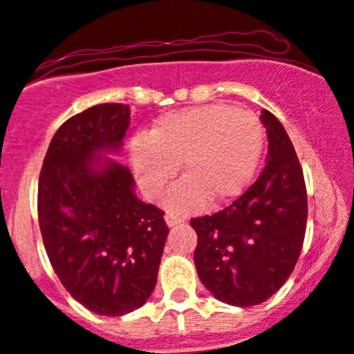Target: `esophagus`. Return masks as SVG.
<instances>
[{
  "label": "esophagus",
  "instance_id": "esophagus-1",
  "mask_svg": "<svg viewBox=\"0 0 354 354\" xmlns=\"http://www.w3.org/2000/svg\"><path fill=\"white\" fill-rule=\"evenodd\" d=\"M166 223H168V227H174V225L185 223V216L176 215V213H166Z\"/></svg>",
  "mask_w": 354,
  "mask_h": 354
}]
</instances>
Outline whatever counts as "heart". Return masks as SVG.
I'll return each instance as SVG.
<instances>
[{
  "label": "heart",
  "mask_w": 354,
  "mask_h": 354,
  "mask_svg": "<svg viewBox=\"0 0 354 354\" xmlns=\"http://www.w3.org/2000/svg\"><path fill=\"white\" fill-rule=\"evenodd\" d=\"M266 133L252 111L225 104L181 109L161 115L131 146V162L147 196H156L183 168L168 205L196 209L205 201H228L245 192L262 159Z\"/></svg>",
  "instance_id": "heart-1"
}]
</instances>
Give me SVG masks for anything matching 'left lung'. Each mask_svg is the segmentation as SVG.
<instances>
[{"instance_id":"8db88e82","label":"left lung","mask_w":354,"mask_h":354,"mask_svg":"<svg viewBox=\"0 0 354 354\" xmlns=\"http://www.w3.org/2000/svg\"><path fill=\"white\" fill-rule=\"evenodd\" d=\"M269 154L262 173L234 203L192 218L195 266L218 301L248 308L267 301L292 274L308 221L304 173L284 126L262 111Z\"/></svg>"}]
</instances>
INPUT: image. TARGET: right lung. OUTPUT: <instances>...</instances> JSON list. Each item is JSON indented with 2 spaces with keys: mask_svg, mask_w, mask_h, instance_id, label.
I'll list each match as a JSON object with an SVG mask.
<instances>
[{
  "mask_svg": "<svg viewBox=\"0 0 354 354\" xmlns=\"http://www.w3.org/2000/svg\"><path fill=\"white\" fill-rule=\"evenodd\" d=\"M129 106L97 104L58 127L38 180V223L53 270L70 296L100 316L141 308L154 290L168 236L165 212L134 195L119 151Z\"/></svg>",
  "mask_w": 354,
  "mask_h": 354,
  "instance_id": "add662e5",
  "label": "right lung"
}]
</instances>
